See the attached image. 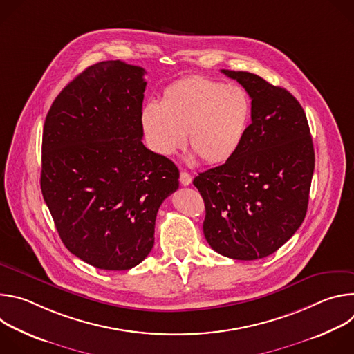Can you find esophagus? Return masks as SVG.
<instances>
[{
	"label": "esophagus",
	"mask_w": 354,
	"mask_h": 354,
	"mask_svg": "<svg viewBox=\"0 0 354 354\" xmlns=\"http://www.w3.org/2000/svg\"><path fill=\"white\" fill-rule=\"evenodd\" d=\"M179 180H180V183H182L183 186H187V185H190V183H192V176H190V174H189V172L182 171V172H180V178H179Z\"/></svg>",
	"instance_id": "esophagus-1"
}]
</instances>
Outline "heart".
Listing matches in <instances>:
<instances>
[{
  "label": "heart",
  "mask_w": 354,
  "mask_h": 354,
  "mask_svg": "<svg viewBox=\"0 0 354 354\" xmlns=\"http://www.w3.org/2000/svg\"><path fill=\"white\" fill-rule=\"evenodd\" d=\"M252 119L248 92L238 85L194 75L171 84L161 102L145 104L141 124L149 148L169 157L187 141L209 165L230 161L241 148Z\"/></svg>",
  "instance_id": "obj_1"
}]
</instances>
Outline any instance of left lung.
Instances as JSON below:
<instances>
[{"instance_id":"8db88e82","label":"left lung","mask_w":354,"mask_h":354,"mask_svg":"<svg viewBox=\"0 0 354 354\" xmlns=\"http://www.w3.org/2000/svg\"><path fill=\"white\" fill-rule=\"evenodd\" d=\"M252 99V123L238 153L198 174L205 200L203 232L220 255L262 259L284 245L307 214L315 167L304 109L284 88L262 77L221 70Z\"/></svg>"}]
</instances>
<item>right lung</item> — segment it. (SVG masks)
Instances as JSON below:
<instances>
[{
  "instance_id": "add662e5",
  "label": "right lung",
  "mask_w": 354,
  "mask_h": 354,
  "mask_svg": "<svg viewBox=\"0 0 354 354\" xmlns=\"http://www.w3.org/2000/svg\"><path fill=\"white\" fill-rule=\"evenodd\" d=\"M145 70L96 63L55 99L43 127L40 187L73 255L104 270H127L154 246L162 201L179 169L142 144Z\"/></svg>"
}]
</instances>
